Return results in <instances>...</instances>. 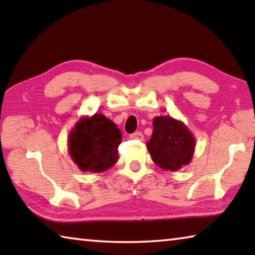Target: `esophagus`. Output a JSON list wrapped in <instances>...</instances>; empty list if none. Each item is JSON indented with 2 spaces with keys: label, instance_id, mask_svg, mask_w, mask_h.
I'll use <instances>...</instances> for the list:
<instances>
[{
  "label": "esophagus",
  "instance_id": "34e87169",
  "mask_svg": "<svg viewBox=\"0 0 255 255\" xmlns=\"http://www.w3.org/2000/svg\"><path fill=\"white\" fill-rule=\"evenodd\" d=\"M131 138V139H138V140H143L144 139V135L143 133H141L140 131H136V132H133V133H131L130 136H129Z\"/></svg>",
  "mask_w": 255,
  "mask_h": 255
}]
</instances>
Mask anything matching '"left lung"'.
Masks as SVG:
<instances>
[{
	"mask_svg": "<svg viewBox=\"0 0 255 255\" xmlns=\"http://www.w3.org/2000/svg\"><path fill=\"white\" fill-rule=\"evenodd\" d=\"M146 147L158 167L174 172L192 159L196 139L182 122L158 116L153 120V133Z\"/></svg>",
	"mask_w": 255,
	"mask_h": 255,
	"instance_id": "8db88e82",
	"label": "left lung"
}]
</instances>
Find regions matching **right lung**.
<instances>
[{
	"mask_svg": "<svg viewBox=\"0 0 255 255\" xmlns=\"http://www.w3.org/2000/svg\"><path fill=\"white\" fill-rule=\"evenodd\" d=\"M122 131L105 115L83 116L68 135V154L83 172L101 173L118 161Z\"/></svg>",
	"mask_w": 255,
	"mask_h": 255,
	"instance_id": "add662e5",
	"label": "right lung"
}]
</instances>
